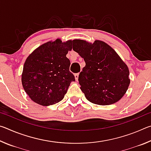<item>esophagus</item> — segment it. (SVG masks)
Segmentation results:
<instances>
[{
  "instance_id": "esophagus-1",
  "label": "esophagus",
  "mask_w": 151,
  "mask_h": 151,
  "mask_svg": "<svg viewBox=\"0 0 151 151\" xmlns=\"http://www.w3.org/2000/svg\"><path fill=\"white\" fill-rule=\"evenodd\" d=\"M78 75H79V73H76L75 75V80L76 81H78Z\"/></svg>"
}]
</instances>
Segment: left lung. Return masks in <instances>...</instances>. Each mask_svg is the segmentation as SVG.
<instances>
[{
    "label": "left lung",
    "mask_w": 151,
    "mask_h": 151,
    "mask_svg": "<svg viewBox=\"0 0 151 151\" xmlns=\"http://www.w3.org/2000/svg\"><path fill=\"white\" fill-rule=\"evenodd\" d=\"M73 49L86 63L78 81L86 99L99 105L119 101L130 85L129 70L113 48L101 40L92 44L75 39L73 40Z\"/></svg>",
    "instance_id": "left-lung-1"
}]
</instances>
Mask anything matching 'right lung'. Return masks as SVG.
<instances>
[{
	"instance_id": "right-lung-1",
	"label": "right lung",
	"mask_w": 151,
	"mask_h": 151,
	"mask_svg": "<svg viewBox=\"0 0 151 151\" xmlns=\"http://www.w3.org/2000/svg\"><path fill=\"white\" fill-rule=\"evenodd\" d=\"M72 40L60 39L45 43L27 57L22 74V85L35 103L49 106L62 101L75 76L69 71L66 57L72 50Z\"/></svg>"
}]
</instances>
